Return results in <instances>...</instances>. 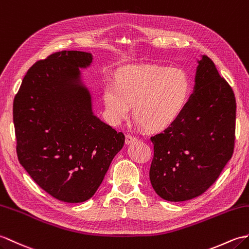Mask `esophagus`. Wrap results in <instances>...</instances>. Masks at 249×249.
Here are the masks:
<instances>
[{
	"label": "esophagus",
	"mask_w": 249,
	"mask_h": 249,
	"mask_svg": "<svg viewBox=\"0 0 249 249\" xmlns=\"http://www.w3.org/2000/svg\"><path fill=\"white\" fill-rule=\"evenodd\" d=\"M137 141H138L137 138L131 136V135H126V137H125V143L127 144V145H129V144H132Z\"/></svg>",
	"instance_id": "esophagus-1"
}]
</instances>
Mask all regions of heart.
<instances>
[{"label": "heart", "mask_w": 249, "mask_h": 249, "mask_svg": "<svg viewBox=\"0 0 249 249\" xmlns=\"http://www.w3.org/2000/svg\"><path fill=\"white\" fill-rule=\"evenodd\" d=\"M192 88V80L183 69L158 65L128 67L117 73L115 82L105 80L103 102L113 125L128 119L132 106L139 124L151 131H163L186 110Z\"/></svg>", "instance_id": "obj_1"}]
</instances>
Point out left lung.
I'll list each match as a JSON object with an SVG mask.
<instances>
[{
    "label": "left lung",
    "mask_w": 249,
    "mask_h": 249,
    "mask_svg": "<svg viewBox=\"0 0 249 249\" xmlns=\"http://www.w3.org/2000/svg\"><path fill=\"white\" fill-rule=\"evenodd\" d=\"M193 93L177 122L151 138L152 186L161 198L184 201L218 178L234 147L235 97L209 57L197 59Z\"/></svg>",
    "instance_id": "1"
}]
</instances>
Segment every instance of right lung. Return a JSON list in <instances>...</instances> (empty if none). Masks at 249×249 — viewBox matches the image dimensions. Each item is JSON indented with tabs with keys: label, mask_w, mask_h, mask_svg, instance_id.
Segmentation results:
<instances>
[{
	"label": "right lung",
	"mask_w": 249,
	"mask_h": 249,
	"mask_svg": "<svg viewBox=\"0 0 249 249\" xmlns=\"http://www.w3.org/2000/svg\"><path fill=\"white\" fill-rule=\"evenodd\" d=\"M93 55L62 51L27 71L14 101L17 154L46 193L83 203L101 186L125 136L93 112L91 91L80 69Z\"/></svg>",
	"instance_id": "obj_1"
}]
</instances>
